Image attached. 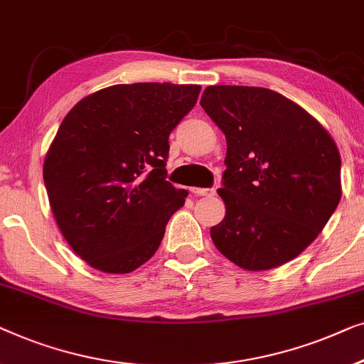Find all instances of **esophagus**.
Here are the masks:
<instances>
[{
	"instance_id": "1",
	"label": "esophagus",
	"mask_w": 364,
	"mask_h": 364,
	"mask_svg": "<svg viewBox=\"0 0 364 364\" xmlns=\"http://www.w3.org/2000/svg\"><path fill=\"white\" fill-rule=\"evenodd\" d=\"M193 196H214L216 189L214 188H191Z\"/></svg>"
}]
</instances>
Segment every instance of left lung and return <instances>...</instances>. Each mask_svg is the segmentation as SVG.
I'll return each instance as SVG.
<instances>
[{
	"label": "left lung",
	"instance_id": "8db88e82",
	"mask_svg": "<svg viewBox=\"0 0 364 364\" xmlns=\"http://www.w3.org/2000/svg\"><path fill=\"white\" fill-rule=\"evenodd\" d=\"M201 107L226 135L211 228L219 252L245 270L279 267L309 247L341 198V158L330 133L279 92L211 85Z\"/></svg>",
	"mask_w": 364,
	"mask_h": 364
}]
</instances>
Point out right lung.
<instances>
[{
    "label": "right lung",
    "instance_id": "obj_1",
    "mask_svg": "<svg viewBox=\"0 0 364 364\" xmlns=\"http://www.w3.org/2000/svg\"><path fill=\"white\" fill-rule=\"evenodd\" d=\"M199 92L170 82L112 85L65 115L44 184L60 232L90 267L129 274L160 247L188 196L166 181L168 138Z\"/></svg>",
    "mask_w": 364,
    "mask_h": 364
}]
</instances>
